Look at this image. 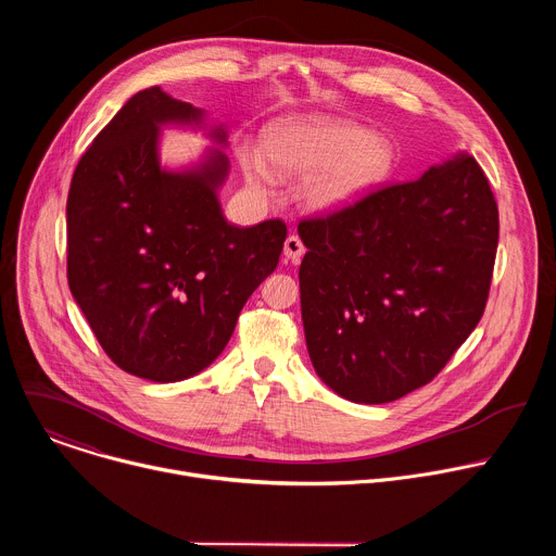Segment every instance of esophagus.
<instances>
[{
  "mask_svg": "<svg viewBox=\"0 0 556 556\" xmlns=\"http://www.w3.org/2000/svg\"><path fill=\"white\" fill-rule=\"evenodd\" d=\"M303 253H305V247H303V242L299 240V235H288V237H286V244H283V255H286L292 264H296V262L303 257Z\"/></svg>",
  "mask_w": 556,
  "mask_h": 556,
  "instance_id": "34e87169",
  "label": "esophagus"
}]
</instances>
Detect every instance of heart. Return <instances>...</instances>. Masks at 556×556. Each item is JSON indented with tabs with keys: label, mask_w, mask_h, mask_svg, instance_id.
Listing matches in <instances>:
<instances>
[{
	"label": "heart",
	"mask_w": 556,
	"mask_h": 556,
	"mask_svg": "<svg viewBox=\"0 0 556 556\" xmlns=\"http://www.w3.org/2000/svg\"><path fill=\"white\" fill-rule=\"evenodd\" d=\"M264 151L286 176L311 174L303 182V198L316 211L354 204L393 169V147L384 136L328 116L273 123L264 131ZM237 161L253 189L266 193L277 185L275 169L257 147L242 144Z\"/></svg>",
	"instance_id": "heart-1"
}]
</instances>
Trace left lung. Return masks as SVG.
<instances>
[{
	"instance_id": "obj_1",
	"label": "left lung",
	"mask_w": 556,
	"mask_h": 556,
	"mask_svg": "<svg viewBox=\"0 0 556 556\" xmlns=\"http://www.w3.org/2000/svg\"><path fill=\"white\" fill-rule=\"evenodd\" d=\"M296 230L309 361L352 403H391L431 382L482 319L500 213L472 155Z\"/></svg>"
}]
</instances>
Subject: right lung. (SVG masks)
Segmentation results:
<instances>
[{
	"label": "right lung",
	"instance_id": "add662e5",
	"mask_svg": "<svg viewBox=\"0 0 556 556\" xmlns=\"http://www.w3.org/2000/svg\"><path fill=\"white\" fill-rule=\"evenodd\" d=\"M200 118L161 88L134 94L81 155L67 193L70 292L105 354L153 382L189 378L222 354L288 235L281 219H224V153L193 172L161 169L157 127Z\"/></svg>",
	"mask_w": 556,
	"mask_h": 556
}]
</instances>
